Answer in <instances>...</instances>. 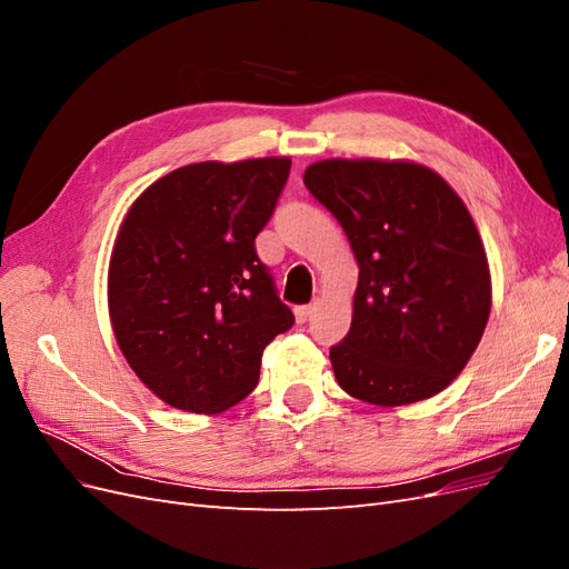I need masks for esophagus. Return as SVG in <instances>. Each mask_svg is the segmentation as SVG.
<instances>
[{"mask_svg":"<svg viewBox=\"0 0 569 569\" xmlns=\"http://www.w3.org/2000/svg\"><path fill=\"white\" fill-rule=\"evenodd\" d=\"M318 311V303H308V306H297L295 308V316H297V322H306L308 318H311L313 313Z\"/></svg>","mask_w":569,"mask_h":569,"instance_id":"esophagus-1","label":"esophagus"}]
</instances>
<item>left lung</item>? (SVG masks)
<instances>
[{
    "mask_svg": "<svg viewBox=\"0 0 569 569\" xmlns=\"http://www.w3.org/2000/svg\"><path fill=\"white\" fill-rule=\"evenodd\" d=\"M303 184L358 261L351 330L330 349L339 387L385 408L449 387L491 311L487 251L462 199L410 161L327 159L306 168Z\"/></svg>",
    "mask_w": 569,
    "mask_h": 569,
    "instance_id": "8db88e82",
    "label": "left lung"
}]
</instances>
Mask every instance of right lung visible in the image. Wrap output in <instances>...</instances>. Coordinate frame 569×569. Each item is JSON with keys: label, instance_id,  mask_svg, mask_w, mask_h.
<instances>
[{"label": "right lung", "instance_id": "add662e5", "mask_svg": "<svg viewBox=\"0 0 569 569\" xmlns=\"http://www.w3.org/2000/svg\"><path fill=\"white\" fill-rule=\"evenodd\" d=\"M287 157L203 161L137 197L109 266V313L134 375L168 406L211 416L256 389L268 343L295 325L256 253Z\"/></svg>", "mask_w": 569, "mask_h": 569}]
</instances>
